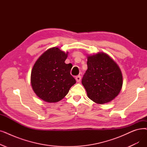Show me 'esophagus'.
<instances>
[{"instance_id": "obj_1", "label": "esophagus", "mask_w": 147, "mask_h": 147, "mask_svg": "<svg viewBox=\"0 0 147 147\" xmlns=\"http://www.w3.org/2000/svg\"><path fill=\"white\" fill-rule=\"evenodd\" d=\"M76 81H77L78 82H80V80H81V76H76V77L75 78Z\"/></svg>"}]
</instances>
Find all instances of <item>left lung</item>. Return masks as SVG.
<instances>
[{"label": "left lung", "mask_w": 147, "mask_h": 147, "mask_svg": "<svg viewBox=\"0 0 147 147\" xmlns=\"http://www.w3.org/2000/svg\"><path fill=\"white\" fill-rule=\"evenodd\" d=\"M88 69L82 80L87 95L95 103L113 100L123 86V75L117 63L107 54L98 52L87 56Z\"/></svg>", "instance_id": "1"}]
</instances>
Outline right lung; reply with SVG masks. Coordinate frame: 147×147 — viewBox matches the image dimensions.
Returning a JSON list of instances; mask_svg holds the SVG:
<instances>
[{
  "mask_svg": "<svg viewBox=\"0 0 147 147\" xmlns=\"http://www.w3.org/2000/svg\"><path fill=\"white\" fill-rule=\"evenodd\" d=\"M68 53L58 47L50 48L34 63L30 75L31 86L43 101H59L76 84L75 79L70 74L71 65L65 63Z\"/></svg>",
  "mask_w": 147,
  "mask_h": 147,
  "instance_id": "add662e5",
  "label": "right lung"
}]
</instances>
